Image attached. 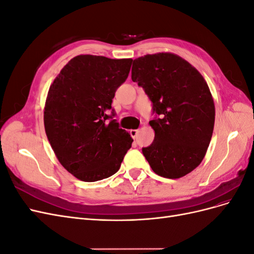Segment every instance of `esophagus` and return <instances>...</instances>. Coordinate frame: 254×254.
Segmentation results:
<instances>
[{
    "instance_id": "esophagus-1",
    "label": "esophagus",
    "mask_w": 254,
    "mask_h": 254,
    "mask_svg": "<svg viewBox=\"0 0 254 254\" xmlns=\"http://www.w3.org/2000/svg\"><path fill=\"white\" fill-rule=\"evenodd\" d=\"M137 133H139V130H137V129H132V130H130V135H131V136L133 137V139H136Z\"/></svg>"
}]
</instances>
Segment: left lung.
Returning a JSON list of instances; mask_svg holds the SVG:
<instances>
[{
	"label": "left lung",
	"instance_id": "8db88e82",
	"mask_svg": "<svg viewBox=\"0 0 254 254\" xmlns=\"http://www.w3.org/2000/svg\"><path fill=\"white\" fill-rule=\"evenodd\" d=\"M131 79L159 115L149 122L155 140L142 148L151 170L170 179L194 171L205 156L215 122L214 101L202 75L180 56L158 53L133 60Z\"/></svg>",
	"mask_w": 254,
	"mask_h": 254
}]
</instances>
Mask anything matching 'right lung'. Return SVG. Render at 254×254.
Wrapping results in <instances>:
<instances>
[{
    "label": "right lung",
    "instance_id": "1",
    "mask_svg": "<svg viewBox=\"0 0 254 254\" xmlns=\"http://www.w3.org/2000/svg\"><path fill=\"white\" fill-rule=\"evenodd\" d=\"M131 63L79 55L51 84L44 107L45 133L61 165L81 181L114 175L131 147L132 137L113 120L114 110L108 114Z\"/></svg>",
    "mask_w": 254,
    "mask_h": 254
}]
</instances>
